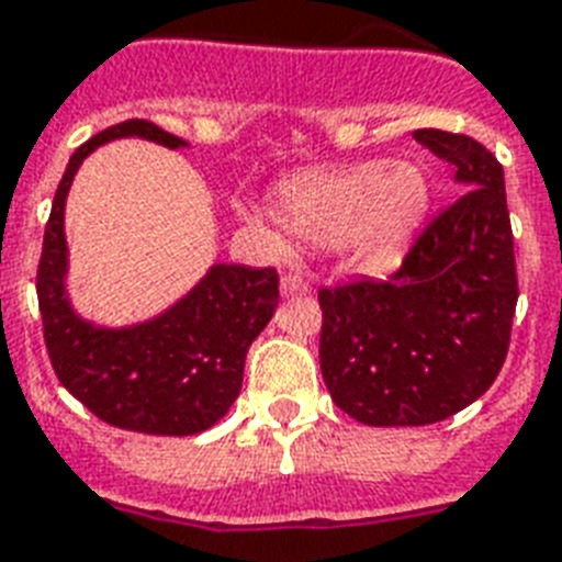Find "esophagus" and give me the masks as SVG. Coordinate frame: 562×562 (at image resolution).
<instances>
[{
	"label": "esophagus",
	"mask_w": 562,
	"mask_h": 562,
	"mask_svg": "<svg viewBox=\"0 0 562 562\" xmlns=\"http://www.w3.org/2000/svg\"><path fill=\"white\" fill-rule=\"evenodd\" d=\"M280 289L285 296H300V294H308V282H305L300 273H285L280 282Z\"/></svg>",
	"instance_id": "obj_1"
}]
</instances>
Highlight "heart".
I'll return each mask as SVG.
<instances>
[{
    "label": "heart",
    "instance_id": "b5f03b06",
    "mask_svg": "<svg viewBox=\"0 0 562 562\" xmlns=\"http://www.w3.org/2000/svg\"><path fill=\"white\" fill-rule=\"evenodd\" d=\"M427 202L430 187L418 167L363 161L285 181L273 195V216L303 245H349L355 254L372 259L407 239Z\"/></svg>",
    "mask_w": 562,
    "mask_h": 562
}]
</instances>
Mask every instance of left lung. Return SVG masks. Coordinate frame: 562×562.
I'll use <instances>...</instances> for the list:
<instances>
[{"instance_id":"1","label":"left lung","mask_w":562,"mask_h":562,"mask_svg":"<svg viewBox=\"0 0 562 562\" xmlns=\"http://www.w3.org/2000/svg\"><path fill=\"white\" fill-rule=\"evenodd\" d=\"M462 193L386 280L321 291V372L331 401L369 427L445 422L485 395L508 355L517 266L505 172L468 135L415 130Z\"/></svg>"}]
</instances>
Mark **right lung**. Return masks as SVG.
Instances as JSON below:
<instances>
[{
    "label": "right lung",
    "instance_id": "add662e5",
    "mask_svg": "<svg viewBox=\"0 0 562 562\" xmlns=\"http://www.w3.org/2000/svg\"><path fill=\"white\" fill-rule=\"evenodd\" d=\"M117 138L190 147L149 121H123L68 158L36 271L45 346L59 384L100 422L147 436H195L225 418L239 395L245 355L280 303V277L273 268L216 262L149 321L98 326L80 317L66 289V199L80 164Z\"/></svg>",
    "mask_w": 562,
    "mask_h": 562
}]
</instances>
